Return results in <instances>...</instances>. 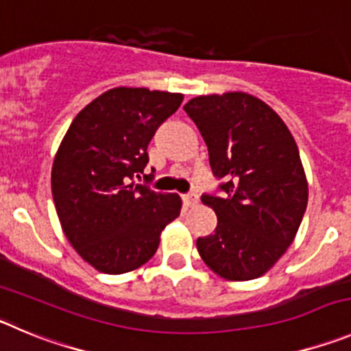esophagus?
<instances>
[{
	"label": "esophagus",
	"instance_id": "obj_1",
	"mask_svg": "<svg viewBox=\"0 0 351 351\" xmlns=\"http://www.w3.org/2000/svg\"><path fill=\"white\" fill-rule=\"evenodd\" d=\"M182 200H184V204L188 205V207H191V205L198 204V195L197 193H186L184 197H182Z\"/></svg>",
	"mask_w": 351,
	"mask_h": 351
}]
</instances>
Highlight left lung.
Wrapping results in <instances>:
<instances>
[{
  "instance_id": "1",
  "label": "left lung",
  "mask_w": 351,
  "mask_h": 351,
  "mask_svg": "<svg viewBox=\"0 0 351 351\" xmlns=\"http://www.w3.org/2000/svg\"><path fill=\"white\" fill-rule=\"evenodd\" d=\"M208 149L219 195H202L217 215L197 240L205 265L228 280L265 275L300 230L308 182L300 149L282 118L243 92L200 95L184 106Z\"/></svg>"
}]
</instances>
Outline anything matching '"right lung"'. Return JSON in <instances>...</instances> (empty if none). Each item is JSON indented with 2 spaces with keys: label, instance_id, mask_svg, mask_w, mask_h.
Wrapping results in <instances>:
<instances>
[{
  "label": "right lung",
  "instance_id": "1",
  "mask_svg": "<svg viewBox=\"0 0 351 351\" xmlns=\"http://www.w3.org/2000/svg\"><path fill=\"white\" fill-rule=\"evenodd\" d=\"M181 102L182 94L118 86L67 128L51 167V195L67 240L99 271L120 275L149 261L162 230L181 212L179 195L136 182L154 132Z\"/></svg>",
  "mask_w": 351,
  "mask_h": 351
}]
</instances>
